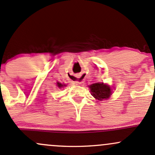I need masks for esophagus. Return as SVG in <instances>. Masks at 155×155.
I'll list each match as a JSON object with an SVG mask.
<instances>
[{
    "instance_id": "1",
    "label": "esophagus",
    "mask_w": 155,
    "mask_h": 155,
    "mask_svg": "<svg viewBox=\"0 0 155 155\" xmlns=\"http://www.w3.org/2000/svg\"><path fill=\"white\" fill-rule=\"evenodd\" d=\"M73 80L74 81V82L78 83H81L83 81V80H84V78L82 76H73Z\"/></svg>"
}]
</instances>
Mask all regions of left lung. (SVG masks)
<instances>
[{"label": "left lung", "instance_id": "left-lung-1", "mask_svg": "<svg viewBox=\"0 0 155 155\" xmlns=\"http://www.w3.org/2000/svg\"><path fill=\"white\" fill-rule=\"evenodd\" d=\"M91 95L98 100H102L110 97L111 90L110 87L103 83H96L89 86Z\"/></svg>", "mask_w": 155, "mask_h": 155}]
</instances>
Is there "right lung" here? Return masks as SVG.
I'll return each mask as SVG.
<instances>
[{
	"instance_id": "right-lung-1",
	"label": "right lung",
	"mask_w": 155,
	"mask_h": 155,
	"mask_svg": "<svg viewBox=\"0 0 155 155\" xmlns=\"http://www.w3.org/2000/svg\"><path fill=\"white\" fill-rule=\"evenodd\" d=\"M57 86H58V88H62V87H64V86H66V85H63V84H61V83H57Z\"/></svg>"
}]
</instances>
